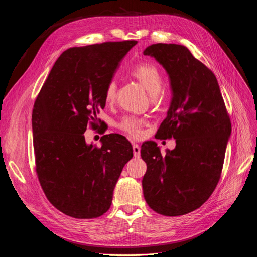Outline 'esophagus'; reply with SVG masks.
<instances>
[{"label": "esophagus", "mask_w": 257, "mask_h": 257, "mask_svg": "<svg viewBox=\"0 0 257 257\" xmlns=\"http://www.w3.org/2000/svg\"><path fill=\"white\" fill-rule=\"evenodd\" d=\"M133 153L135 158H139V155H141V148L137 144H133Z\"/></svg>", "instance_id": "34e87169"}]
</instances>
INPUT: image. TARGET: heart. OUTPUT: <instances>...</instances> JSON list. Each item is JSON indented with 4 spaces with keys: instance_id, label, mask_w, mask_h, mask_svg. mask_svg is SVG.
<instances>
[{
    "instance_id": "1",
    "label": "heart",
    "mask_w": 257,
    "mask_h": 257,
    "mask_svg": "<svg viewBox=\"0 0 257 257\" xmlns=\"http://www.w3.org/2000/svg\"><path fill=\"white\" fill-rule=\"evenodd\" d=\"M132 75L141 82L145 89L149 92V94L154 96L159 94L162 89L163 77L159 68L149 63H142L136 65L132 69ZM116 96V82L114 79H111L107 82L104 90V98L106 103H112ZM144 120L136 118L133 115H126L122 118V120L118 123V127L125 132V133L134 138L141 137L143 134Z\"/></svg>"
}]
</instances>
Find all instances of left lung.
Returning <instances> with one entry per match:
<instances>
[{"label":"left lung","instance_id":"obj_1","mask_svg":"<svg viewBox=\"0 0 257 257\" xmlns=\"http://www.w3.org/2000/svg\"><path fill=\"white\" fill-rule=\"evenodd\" d=\"M144 54L165 68L172 88L167 116L155 137L176 139L166 154L154 142L142 145L144 196L155 212L183 215L203 205L219 182L231 123L214 74L188 48L160 43Z\"/></svg>","mask_w":257,"mask_h":257}]
</instances>
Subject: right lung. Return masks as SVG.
Listing matches in <instances>:
<instances>
[{"mask_svg":"<svg viewBox=\"0 0 257 257\" xmlns=\"http://www.w3.org/2000/svg\"><path fill=\"white\" fill-rule=\"evenodd\" d=\"M136 41L107 42L65 50L56 61L32 112L38 180L46 197L76 219L103 215L133 148L119 134L104 135L102 146L85 143L104 109V90Z\"/></svg>","mask_w":257,"mask_h":257,"instance_id":"add662e5","label":"right lung"}]
</instances>
